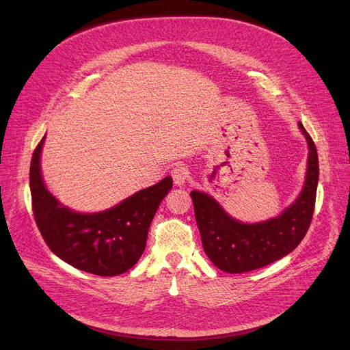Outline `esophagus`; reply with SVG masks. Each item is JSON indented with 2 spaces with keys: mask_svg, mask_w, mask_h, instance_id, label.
<instances>
[{
  "mask_svg": "<svg viewBox=\"0 0 350 350\" xmlns=\"http://www.w3.org/2000/svg\"><path fill=\"white\" fill-rule=\"evenodd\" d=\"M188 174H189L188 167L184 163L176 165L174 170L171 171V175H172L175 185H179V187L184 185L187 183V179H188Z\"/></svg>",
  "mask_w": 350,
  "mask_h": 350,
  "instance_id": "esophagus-1",
  "label": "esophagus"
}]
</instances>
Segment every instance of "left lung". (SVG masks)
Here are the masks:
<instances>
[{
    "label": "left lung",
    "instance_id": "1",
    "mask_svg": "<svg viewBox=\"0 0 350 350\" xmlns=\"http://www.w3.org/2000/svg\"><path fill=\"white\" fill-rule=\"evenodd\" d=\"M307 144L309 161L303 191L297 201L277 218L243 224L231 218L209 195L191 192L205 254L226 273H247L269 265L295 250L310 227L319 180L317 149L299 122Z\"/></svg>",
    "mask_w": 350,
    "mask_h": 350
}]
</instances>
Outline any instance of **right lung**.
I'll return each mask as SVG.
<instances>
[{
    "label": "right lung",
    "mask_w": 350,
    "mask_h": 350,
    "mask_svg": "<svg viewBox=\"0 0 350 350\" xmlns=\"http://www.w3.org/2000/svg\"><path fill=\"white\" fill-rule=\"evenodd\" d=\"M44 137L30 165L31 205L37 227L53 253L73 267L96 275H119L141 258L149 226L172 178L136 192L115 208L97 214H79L62 205L46 189L40 172Z\"/></svg>",
    "instance_id": "obj_1"
}]
</instances>
